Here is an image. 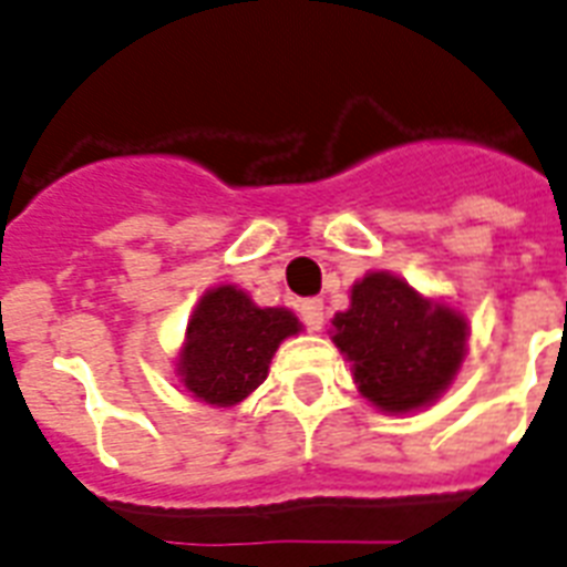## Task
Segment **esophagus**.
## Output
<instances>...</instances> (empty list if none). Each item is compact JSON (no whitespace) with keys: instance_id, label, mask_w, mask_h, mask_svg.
Returning <instances> with one entry per match:
<instances>
[{"instance_id":"34e87169","label":"esophagus","mask_w":567,"mask_h":567,"mask_svg":"<svg viewBox=\"0 0 567 567\" xmlns=\"http://www.w3.org/2000/svg\"><path fill=\"white\" fill-rule=\"evenodd\" d=\"M299 317L306 320V326L311 331H320L326 326V306L323 299H306L302 306H299Z\"/></svg>"}]
</instances>
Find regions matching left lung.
Returning a JSON list of instances; mask_svg holds the SVG:
<instances>
[{"instance_id": "8db88e82", "label": "left lung", "mask_w": 567, "mask_h": 567, "mask_svg": "<svg viewBox=\"0 0 567 567\" xmlns=\"http://www.w3.org/2000/svg\"><path fill=\"white\" fill-rule=\"evenodd\" d=\"M331 340L352 363L358 393L390 416L425 411L454 384L468 355V320L390 270H370L331 317Z\"/></svg>"}]
</instances>
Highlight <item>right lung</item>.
<instances>
[{"label": "right lung", "mask_w": 567, "mask_h": 567, "mask_svg": "<svg viewBox=\"0 0 567 567\" xmlns=\"http://www.w3.org/2000/svg\"><path fill=\"white\" fill-rule=\"evenodd\" d=\"M299 331L291 308H261L238 285H215L188 317L174 375L197 402L236 408L268 379L279 343Z\"/></svg>", "instance_id": "1"}]
</instances>
